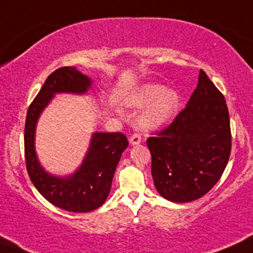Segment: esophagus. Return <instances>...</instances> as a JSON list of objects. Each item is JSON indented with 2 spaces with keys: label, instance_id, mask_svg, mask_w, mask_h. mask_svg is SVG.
Listing matches in <instances>:
<instances>
[{
  "label": "esophagus",
  "instance_id": "1",
  "mask_svg": "<svg viewBox=\"0 0 253 253\" xmlns=\"http://www.w3.org/2000/svg\"><path fill=\"white\" fill-rule=\"evenodd\" d=\"M141 142H142V138L138 133H133L131 136V138H129V143H131L132 145H138Z\"/></svg>",
  "mask_w": 253,
  "mask_h": 253
}]
</instances>
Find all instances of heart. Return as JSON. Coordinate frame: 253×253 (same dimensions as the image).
<instances>
[{"label":"heart","instance_id":"heart-1","mask_svg":"<svg viewBox=\"0 0 253 253\" xmlns=\"http://www.w3.org/2000/svg\"><path fill=\"white\" fill-rule=\"evenodd\" d=\"M126 104L132 108L145 106L139 115V125L144 129H157L175 116L180 95L175 89L160 84H144L127 96Z\"/></svg>","mask_w":253,"mask_h":253}]
</instances>
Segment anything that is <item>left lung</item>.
<instances>
[{
  "mask_svg": "<svg viewBox=\"0 0 253 253\" xmlns=\"http://www.w3.org/2000/svg\"><path fill=\"white\" fill-rule=\"evenodd\" d=\"M147 145L154 186L165 200L192 202L218 182L230 157V119L224 95L205 71L186 108Z\"/></svg>",
  "mask_w": 253,
  "mask_h": 253,
  "instance_id": "1",
  "label": "left lung"
}]
</instances>
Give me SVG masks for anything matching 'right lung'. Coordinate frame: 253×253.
Returning a JSON list of instances; mask_svg holds the SVG:
<instances>
[{"label": "right lung", "instance_id": "obj_1", "mask_svg": "<svg viewBox=\"0 0 253 253\" xmlns=\"http://www.w3.org/2000/svg\"><path fill=\"white\" fill-rule=\"evenodd\" d=\"M91 79L76 67H61L48 76L28 109L24 129L27 170L35 188L53 206L68 211L86 213L105 203L121 154L128 145L120 132H94L83 162L73 174L56 176L40 164L35 150V131L40 115L56 94L83 95L91 88Z\"/></svg>", "mask_w": 253, "mask_h": 253}]
</instances>
